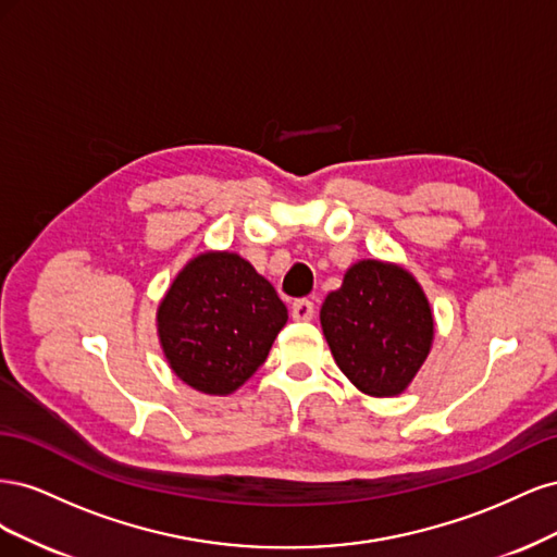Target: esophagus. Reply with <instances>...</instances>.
<instances>
[{
    "instance_id": "esophagus-1",
    "label": "esophagus",
    "mask_w": 557,
    "mask_h": 557,
    "mask_svg": "<svg viewBox=\"0 0 557 557\" xmlns=\"http://www.w3.org/2000/svg\"><path fill=\"white\" fill-rule=\"evenodd\" d=\"M313 313H315V307H313L311 299L301 297V299L293 301V318L295 320H311Z\"/></svg>"
}]
</instances>
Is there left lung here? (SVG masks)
<instances>
[{
  "label": "left lung",
  "instance_id": "left-lung-1",
  "mask_svg": "<svg viewBox=\"0 0 557 557\" xmlns=\"http://www.w3.org/2000/svg\"><path fill=\"white\" fill-rule=\"evenodd\" d=\"M320 325L342 372L362 393L399 395L425 362L434 323L416 278L395 264H352L325 297Z\"/></svg>",
  "mask_w": 557,
  "mask_h": 557
}]
</instances>
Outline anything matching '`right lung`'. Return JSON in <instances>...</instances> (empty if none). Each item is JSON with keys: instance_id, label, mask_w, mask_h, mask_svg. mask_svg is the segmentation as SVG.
I'll list each match as a JSON object with an SVG mask.
<instances>
[{"instance_id": "right-lung-1", "label": "right lung", "mask_w": 557, "mask_h": 557, "mask_svg": "<svg viewBox=\"0 0 557 557\" xmlns=\"http://www.w3.org/2000/svg\"><path fill=\"white\" fill-rule=\"evenodd\" d=\"M288 309L274 285L234 252H205L176 276L158 309L164 356L181 381L230 395L267 360Z\"/></svg>"}]
</instances>
